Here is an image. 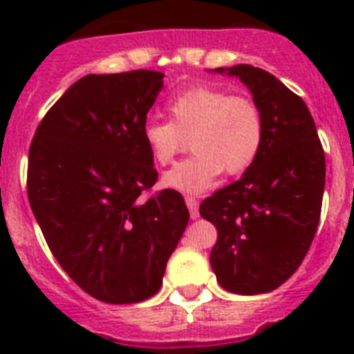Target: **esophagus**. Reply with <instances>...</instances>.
Returning <instances> with one entry per match:
<instances>
[{
  "label": "esophagus",
  "instance_id": "1",
  "mask_svg": "<svg viewBox=\"0 0 354 354\" xmlns=\"http://www.w3.org/2000/svg\"><path fill=\"white\" fill-rule=\"evenodd\" d=\"M185 204L189 207V213H191V218H198L200 213H198V200L194 198V196H185Z\"/></svg>",
  "mask_w": 354,
  "mask_h": 354
}]
</instances>
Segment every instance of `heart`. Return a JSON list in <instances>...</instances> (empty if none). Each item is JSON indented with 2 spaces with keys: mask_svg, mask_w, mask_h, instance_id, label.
<instances>
[{
  "mask_svg": "<svg viewBox=\"0 0 354 354\" xmlns=\"http://www.w3.org/2000/svg\"><path fill=\"white\" fill-rule=\"evenodd\" d=\"M169 121L150 119L141 138L152 160L172 163L189 138L193 154L163 176V185L182 193H202L226 171L230 176L246 172L264 143L263 113L252 99L232 95L215 86H193L169 104Z\"/></svg>",
  "mask_w": 354,
  "mask_h": 354,
  "instance_id": "1",
  "label": "heart"
}]
</instances>
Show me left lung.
<instances>
[{
	"instance_id": "8db88e82",
	"label": "left lung",
	"mask_w": 354,
	"mask_h": 354,
	"mask_svg": "<svg viewBox=\"0 0 354 354\" xmlns=\"http://www.w3.org/2000/svg\"><path fill=\"white\" fill-rule=\"evenodd\" d=\"M252 91L264 121V143L241 180L200 204L216 227L211 268L222 288L253 296L290 277L316 235L325 187V152L299 95L261 68H216Z\"/></svg>"
}]
</instances>
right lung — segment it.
Returning <instances> with one entry per match:
<instances>
[{"label":"right lung","instance_id":"right-lung-1","mask_svg":"<svg viewBox=\"0 0 354 354\" xmlns=\"http://www.w3.org/2000/svg\"><path fill=\"white\" fill-rule=\"evenodd\" d=\"M163 77L86 75L49 108L30 143V209L64 272L99 301L154 296L189 222L174 189L141 196L158 180L141 128Z\"/></svg>","mask_w":354,"mask_h":354}]
</instances>
